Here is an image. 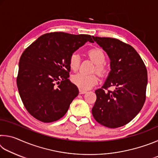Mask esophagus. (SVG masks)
<instances>
[{
  "label": "esophagus",
  "instance_id": "34e87169",
  "mask_svg": "<svg viewBox=\"0 0 158 158\" xmlns=\"http://www.w3.org/2000/svg\"><path fill=\"white\" fill-rule=\"evenodd\" d=\"M87 93L86 90L79 89V94H84V93Z\"/></svg>",
  "mask_w": 158,
  "mask_h": 158
}]
</instances>
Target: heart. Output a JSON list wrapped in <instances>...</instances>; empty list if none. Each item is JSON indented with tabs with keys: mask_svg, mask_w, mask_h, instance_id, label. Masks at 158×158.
<instances>
[{
	"mask_svg": "<svg viewBox=\"0 0 158 158\" xmlns=\"http://www.w3.org/2000/svg\"><path fill=\"white\" fill-rule=\"evenodd\" d=\"M88 56L95 64V71L100 75H104L106 73V68L105 65L106 56L100 48L95 47L89 49L87 52ZM69 64L70 68L74 71L78 69L80 65V56L77 52H74L69 57ZM99 78L97 74H84L82 73L76 74L72 77V81L78 86L80 89L88 90L91 89L98 84Z\"/></svg>",
	"mask_w": 158,
	"mask_h": 158,
	"instance_id": "obj_1",
	"label": "heart"
}]
</instances>
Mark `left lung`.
Returning <instances> with one entry per match:
<instances>
[{
    "instance_id": "8db88e82",
    "label": "left lung",
    "mask_w": 158,
    "mask_h": 158,
    "mask_svg": "<svg viewBox=\"0 0 158 158\" xmlns=\"http://www.w3.org/2000/svg\"><path fill=\"white\" fill-rule=\"evenodd\" d=\"M110 59L111 71L92 109L99 123L109 128L126 125L139 114L146 100L148 75L145 64L130 44L111 37L93 36ZM115 87L114 92L108 88Z\"/></svg>"
}]
</instances>
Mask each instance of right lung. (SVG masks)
Returning <instances> with one entry per match:
<instances>
[{"mask_svg":"<svg viewBox=\"0 0 158 158\" xmlns=\"http://www.w3.org/2000/svg\"><path fill=\"white\" fill-rule=\"evenodd\" d=\"M87 42H94L89 35L46 33L21 54L17 78L19 93L26 110L38 121L59 120L78 95V88L68 79L69 60L72 53Z\"/></svg>","mask_w":158,"mask_h":158,"instance_id":"right-lung-1","label":"right lung"}]
</instances>
